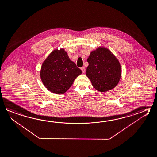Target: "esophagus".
I'll list each match as a JSON object with an SVG mask.
<instances>
[{"label":"esophagus","mask_w":157,"mask_h":157,"mask_svg":"<svg viewBox=\"0 0 157 157\" xmlns=\"http://www.w3.org/2000/svg\"><path fill=\"white\" fill-rule=\"evenodd\" d=\"M81 70H82V71L83 73H86V69H85V67H81Z\"/></svg>","instance_id":"esophagus-1"}]
</instances>
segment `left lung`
<instances>
[{
    "mask_svg": "<svg viewBox=\"0 0 157 157\" xmlns=\"http://www.w3.org/2000/svg\"><path fill=\"white\" fill-rule=\"evenodd\" d=\"M86 75L96 90L105 92L118 84L121 69L118 60L106 48H98L91 52L87 59Z\"/></svg>",
    "mask_w": 157,
    "mask_h": 157,
    "instance_id": "1",
    "label": "left lung"
}]
</instances>
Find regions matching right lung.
Instances as JSON below:
<instances>
[{
  "label": "right lung",
  "mask_w": 157,
  "mask_h": 157,
  "mask_svg": "<svg viewBox=\"0 0 157 157\" xmlns=\"http://www.w3.org/2000/svg\"><path fill=\"white\" fill-rule=\"evenodd\" d=\"M82 73L71 61L63 49L52 51L42 65V82L51 92L61 94L67 91L74 80Z\"/></svg>",
  "instance_id": "right-lung-1"
}]
</instances>
